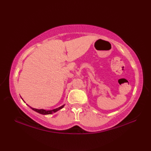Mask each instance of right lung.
<instances>
[{"instance_id": "right-lung-1", "label": "right lung", "mask_w": 151, "mask_h": 151, "mask_svg": "<svg viewBox=\"0 0 151 151\" xmlns=\"http://www.w3.org/2000/svg\"><path fill=\"white\" fill-rule=\"evenodd\" d=\"M64 106V105L62 106L61 107H59L58 108H56V109H54V110H45L43 109H40V110H38V109H36V108H31L33 110H34L35 111L37 112V113L41 114H43V115H47V114H51L52 113H54V112H56L57 111H58L60 109H62L63 107Z\"/></svg>"}]
</instances>
